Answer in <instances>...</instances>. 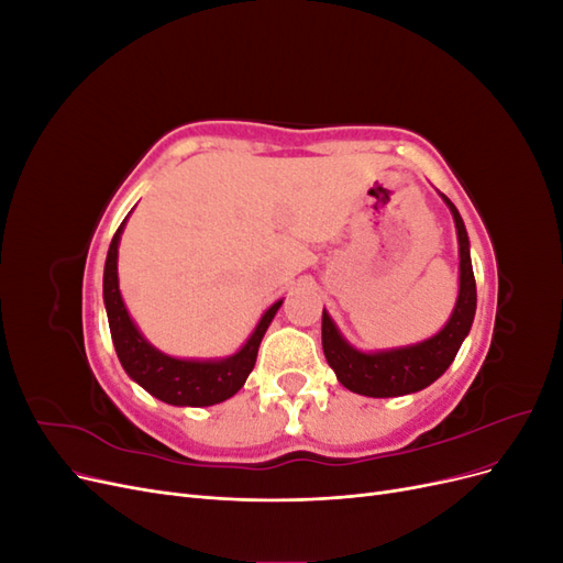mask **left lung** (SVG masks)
Masks as SVG:
<instances>
[{
    "label": "left lung",
    "mask_w": 563,
    "mask_h": 563,
    "mask_svg": "<svg viewBox=\"0 0 563 563\" xmlns=\"http://www.w3.org/2000/svg\"><path fill=\"white\" fill-rule=\"evenodd\" d=\"M449 209L455 220L457 246H460V291L449 323L437 335L422 340L418 345L360 352L340 335L333 319L323 310L321 314V347L329 366L335 371L338 380L350 391L364 397H401L432 385L455 360L465 335L472 329L476 312V284L470 261V240L463 218H460L453 201L446 197Z\"/></svg>",
    "instance_id": "obj_1"
}]
</instances>
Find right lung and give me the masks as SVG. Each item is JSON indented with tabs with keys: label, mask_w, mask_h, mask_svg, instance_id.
Returning <instances> with one entry per match:
<instances>
[{
	"label": "right lung",
	"mask_w": 563,
	"mask_h": 563,
	"mask_svg": "<svg viewBox=\"0 0 563 563\" xmlns=\"http://www.w3.org/2000/svg\"><path fill=\"white\" fill-rule=\"evenodd\" d=\"M124 223L117 228L112 236L103 275V300L119 362H122L131 380L147 389L152 397H157L172 406H213L230 399L244 387L249 373L253 371L261 340L269 327V321L275 319L277 310L282 308V300L272 305L258 321V327L251 333V338L246 340V345L236 354L228 356V360L199 362L168 356L157 347H152L141 335V331L135 329V323L126 312L122 294H119L117 246Z\"/></svg>",
	"instance_id": "right-lung-1"
}]
</instances>
